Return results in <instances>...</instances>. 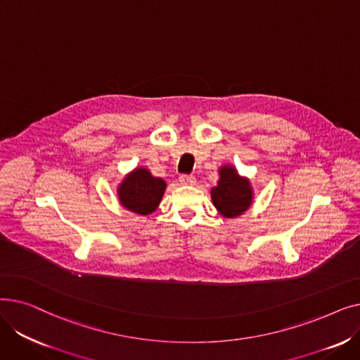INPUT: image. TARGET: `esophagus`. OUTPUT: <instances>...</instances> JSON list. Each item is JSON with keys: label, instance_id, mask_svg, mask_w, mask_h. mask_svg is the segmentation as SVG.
Segmentation results:
<instances>
[{"label": "esophagus", "instance_id": "esophagus-1", "mask_svg": "<svg viewBox=\"0 0 360 360\" xmlns=\"http://www.w3.org/2000/svg\"><path fill=\"white\" fill-rule=\"evenodd\" d=\"M179 182L182 185H194L195 184V178L193 175H181L179 176Z\"/></svg>", "mask_w": 360, "mask_h": 360}]
</instances>
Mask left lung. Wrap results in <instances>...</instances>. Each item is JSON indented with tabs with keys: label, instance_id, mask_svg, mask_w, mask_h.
<instances>
[{
	"label": "left lung",
	"instance_id": "left-lung-1",
	"mask_svg": "<svg viewBox=\"0 0 360 360\" xmlns=\"http://www.w3.org/2000/svg\"><path fill=\"white\" fill-rule=\"evenodd\" d=\"M220 179L212 190V200L224 217H238L250 209L252 188L247 178L238 175L232 166L220 167Z\"/></svg>",
	"mask_w": 360,
	"mask_h": 360
}]
</instances>
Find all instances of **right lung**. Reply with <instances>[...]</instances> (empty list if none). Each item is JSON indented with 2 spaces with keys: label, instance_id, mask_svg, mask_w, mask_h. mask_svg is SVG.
Returning a JSON list of instances; mask_svg holds the SVG:
<instances>
[{
  "label": "right lung",
  "instance_id": "add662e5",
  "mask_svg": "<svg viewBox=\"0 0 360 360\" xmlns=\"http://www.w3.org/2000/svg\"><path fill=\"white\" fill-rule=\"evenodd\" d=\"M165 188L163 179L151 176L147 169L137 167L120 185L118 197L127 210L146 216L158 209Z\"/></svg>",
  "mask_w": 360,
  "mask_h": 360
}]
</instances>
